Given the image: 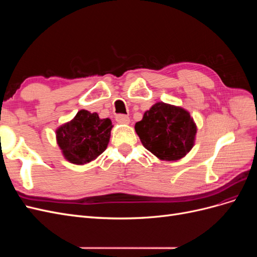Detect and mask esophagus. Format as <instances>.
I'll list each match as a JSON object with an SVG mask.
<instances>
[{
    "label": "esophagus",
    "mask_w": 257,
    "mask_h": 257,
    "mask_svg": "<svg viewBox=\"0 0 257 257\" xmlns=\"http://www.w3.org/2000/svg\"><path fill=\"white\" fill-rule=\"evenodd\" d=\"M115 121L121 124H128L130 123V116L126 114L119 113L115 115Z\"/></svg>",
    "instance_id": "esophagus-1"
}]
</instances>
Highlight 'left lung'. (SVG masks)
Masks as SVG:
<instances>
[{"mask_svg": "<svg viewBox=\"0 0 257 257\" xmlns=\"http://www.w3.org/2000/svg\"><path fill=\"white\" fill-rule=\"evenodd\" d=\"M136 133L147 150L164 161L183 158L194 145L196 125L180 107L157 103L135 124Z\"/></svg>", "mask_w": 257, "mask_h": 257, "instance_id": "obj_1", "label": "left lung"}]
</instances>
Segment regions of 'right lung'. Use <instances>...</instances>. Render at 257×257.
Masks as SVG:
<instances>
[{"instance_id":"obj_1","label":"right lung","mask_w":257,"mask_h":257,"mask_svg":"<svg viewBox=\"0 0 257 257\" xmlns=\"http://www.w3.org/2000/svg\"><path fill=\"white\" fill-rule=\"evenodd\" d=\"M111 127L110 119L102 120L96 112L82 109L57 131L58 144L69 162L85 164L105 151Z\"/></svg>"}]
</instances>
